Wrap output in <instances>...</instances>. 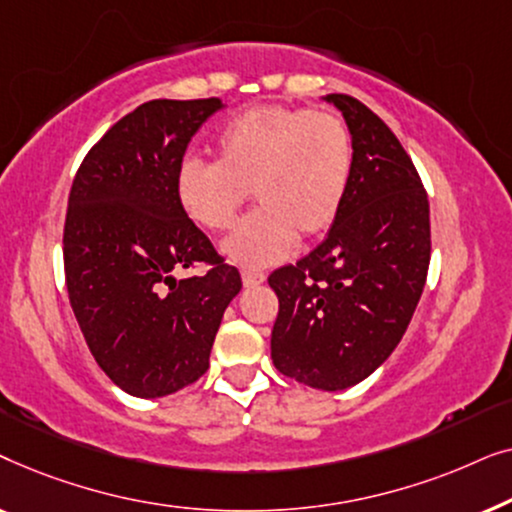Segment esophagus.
Listing matches in <instances>:
<instances>
[{"label":"esophagus","instance_id":"esophagus-1","mask_svg":"<svg viewBox=\"0 0 512 512\" xmlns=\"http://www.w3.org/2000/svg\"><path fill=\"white\" fill-rule=\"evenodd\" d=\"M265 282V275L263 272H256V270H242V284L251 289V286H258Z\"/></svg>","mask_w":512,"mask_h":512}]
</instances>
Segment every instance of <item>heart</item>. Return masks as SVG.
<instances>
[{
    "label": "heart",
    "instance_id": "b5f03b06",
    "mask_svg": "<svg viewBox=\"0 0 512 512\" xmlns=\"http://www.w3.org/2000/svg\"><path fill=\"white\" fill-rule=\"evenodd\" d=\"M216 156V163L186 158L179 165L177 202L195 226L223 230L254 191L258 209L221 242V254L261 270L284 261L298 235L314 240L338 219L352 174V137L331 111L263 104L223 125Z\"/></svg>",
    "mask_w": 512,
    "mask_h": 512
}]
</instances>
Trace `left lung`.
Listing matches in <instances>:
<instances>
[{
    "label": "left lung",
    "instance_id": "obj_1",
    "mask_svg": "<svg viewBox=\"0 0 512 512\" xmlns=\"http://www.w3.org/2000/svg\"><path fill=\"white\" fill-rule=\"evenodd\" d=\"M352 137L338 219L317 249L272 272V363L321 391L354 387L401 342L431 258L429 200L394 132L366 104L326 95Z\"/></svg>",
    "mask_w": 512,
    "mask_h": 512
}]
</instances>
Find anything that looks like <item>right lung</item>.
Wrapping results in <instances>:
<instances>
[{
  "mask_svg": "<svg viewBox=\"0 0 512 512\" xmlns=\"http://www.w3.org/2000/svg\"><path fill=\"white\" fill-rule=\"evenodd\" d=\"M223 107L216 97L144 102L90 149L69 193V303L97 366L130 396L160 398L205 375L242 289L174 193L188 142ZM195 262L213 270L173 275Z\"/></svg>",
  "mask_w": 512,
  "mask_h": 512,
  "instance_id": "obj_1",
  "label": "right lung"
}]
</instances>
